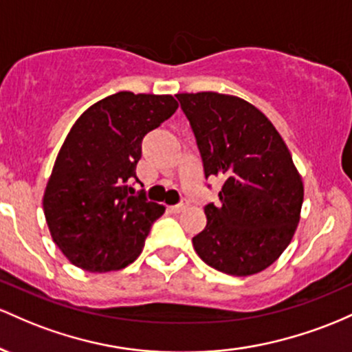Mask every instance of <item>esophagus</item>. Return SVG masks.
<instances>
[{
    "label": "esophagus",
    "instance_id": "obj_1",
    "mask_svg": "<svg viewBox=\"0 0 352 352\" xmlns=\"http://www.w3.org/2000/svg\"><path fill=\"white\" fill-rule=\"evenodd\" d=\"M188 201L184 199V201H181L179 204H176V206H169V211L171 212H181V211H184V209L188 208Z\"/></svg>",
    "mask_w": 352,
    "mask_h": 352
}]
</instances>
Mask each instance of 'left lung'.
<instances>
[{
  "mask_svg": "<svg viewBox=\"0 0 352 352\" xmlns=\"http://www.w3.org/2000/svg\"><path fill=\"white\" fill-rule=\"evenodd\" d=\"M206 179L221 176L218 206H204L206 228L192 246L208 266L251 276L271 266L293 239L304 188L289 149L258 108L238 96L176 94Z\"/></svg>",
  "mask_w": 352,
  "mask_h": 352,
  "instance_id": "left-lung-1",
  "label": "left lung"
}]
</instances>
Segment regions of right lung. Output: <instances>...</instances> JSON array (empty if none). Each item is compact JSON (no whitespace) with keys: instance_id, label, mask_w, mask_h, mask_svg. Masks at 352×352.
<instances>
[{"instance_id":"add662e5","label":"right lung","mask_w":352,"mask_h":352,"mask_svg":"<svg viewBox=\"0 0 352 352\" xmlns=\"http://www.w3.org/2000/svg\"><path fill=\"white\" fill-rule=\"evenodd\" d=\"M177 109L169 94L120 91L94 102L73 124L46 184L51 238L74 266L106 272L131 264L160 204L131 186L143 138Z\"/></svg>"}]
</instances>
